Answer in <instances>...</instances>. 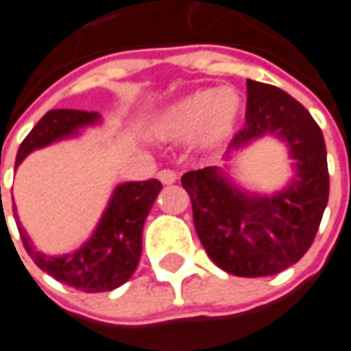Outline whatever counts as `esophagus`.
<instances>
[{"label": "esophagus", "mask_w": 351, "mask_h": 351, "mask_svg": "<svg viewBox=\"0 0 351 351\" xmlns=\"http://www.w3.org/2000/svg\"><path fill=\"white\" fill-rule=\"evenodd\" d=\"M158 178H160L163 184H175L178 176H176L175 171H171V169H163V171L158 173Z\"/></svg>", "instance_id": "obj_1"}]
</instances>
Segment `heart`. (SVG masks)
Wrapping results in <instances>:
<instances>
[{
  "mask_svg": "<svg viewBox=\"0 0 351 351\" xmlns=\"http://www.w3.org/2000/svg\"><path fill=\"white\" fill-rule=\"evenodd\" d=\"M244 116V101L233 88H205L171 103L154 123L156 135L165 141H188L213 150L223 145Z\"/></svg>",
  "mask_w": 351,
  "mask_h": 351,
  "instance_id": "obj_1",
  "label": "heart"
}]
</instances>
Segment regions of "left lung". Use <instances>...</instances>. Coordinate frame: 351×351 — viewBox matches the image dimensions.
<instances>
[{"label": "left lung", "instance_id": "left-lung-1", "mask_svg": "<svg viewBox=\"0 0 351 351\" xmlns=\"http://www.w3.org/2000/svg\"><path fill=\"white\" fill-rule=\"evenodd\" d=\"M246 125L235 133L231 154L274 135L289 146L295 178L278 193L250 195L218 167L182 176L193 226L208 258L229 274L256 278L284 271L308 252L329 199L324 133L299 101L271 84L246 82Z\"/></svg>", "mask_w": 351, "mask_h": 351}]
</instances>
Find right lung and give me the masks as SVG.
Here are the masks:
<instances>
[{"instance_id":"1","label":"right lung","mask_w":351,"mask_h":351,"mask_svg":"<svg viewBox=\"0 0 351 351\" xmlns=\"http://www.w3.org/2000/svg\"><path fill=\"white\" fill-rule=\"evenodd\" d=\"M99 120L97 112L56 108L49 110L27 133L16 154L14 169L27 154L50 145L60 138L77 135L80 128L92 125ZM161 190L156 178L145 182L120 184L108 201L107 210L90 237L79 250L67 256H45L34 248L24 228L16 223L27 256L34 259L41 271L49 272L62 284L86 291L99 293L110 291L128 282L135 272L143 252V228L154 201ZM1 199V188H0Z\"/></svg>"}]
</instances>
